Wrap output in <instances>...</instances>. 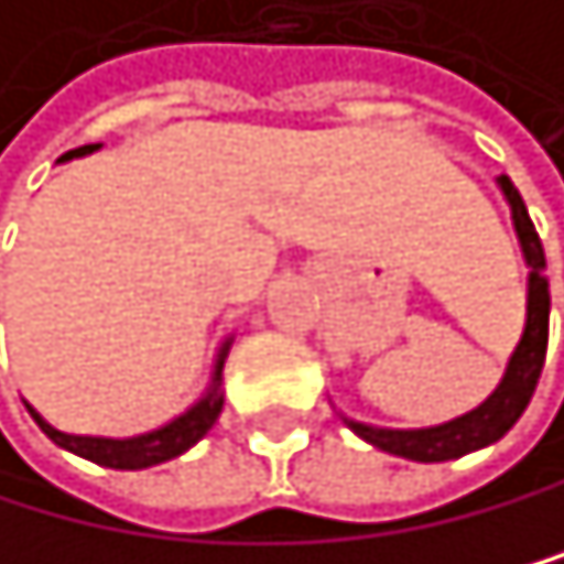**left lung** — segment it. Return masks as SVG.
Masks as SVG:
<instances>
[{"mask_svg":"<svg viewBox=\"0 0 564 564\" xmlns=\"http://www.w3.org/2000/svg\"><path fill=\"white\" fill-rule=\"evenodd\" d=\"M501 192L512 205V224L519 234L522 256H527L530 265V294H527V330H522V340L516 345L512 359H508V369L484 405L458 415L452 423L441 426H426V430H383V426H366L355 423L345 415L348 430L359 433L362 441H369L372 447H380L387 455L398 458H412V462H447V458H462L469 452H479L494 441H501L508 430L516 426V420L527 412L530 398L536 391L540 369H544V355H547V316H551V288L544 276V245L536 238V227L527 213V202L516 192V184L508 177H498Z\"/></svg>","mask_w":564,"mask_h":564,"instance_id":"8db88e82","label":"left lung"}]
</instances>
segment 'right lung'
Returning <instances> with one entry per match:
<instances>
[{
    "label": "right lung",
    "instance_id": "1",
    "mask_svg": "<svg viewBox=\"0 0 564 564\" xmlns=\"http://www.w3.org/2000/svg\"><path fill=\"white\" fill-rule=\"evenodd\" d=\"M95 149H98V144H85V149H74V152H66L59 163H66V159H74V155L95 152ZM227 348H230V340L216 355L213 383H209V391L202 394V401H195V405L187 409L184 415H177L173 423L159 426L152 433H138V437H123V441H117V437H77V433H63V430H56L52 423H45L31 405H28V412H31V420L42 426L45 437L52 444H59L63 452H74V455L95 462V466H106V469H149V466H159V462H170V458L184 455L187 447L198 444L205 433L213 430L219 409H224V394H219V377H224Z\"/></svg>",
    "mask_w": 564,
    "mask_h": 564
}]
</instances>
